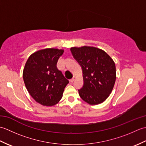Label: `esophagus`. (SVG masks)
<instances>
[{"instance_id":"34e87169","label":"esophagus","mask_w":146,"mask_h":146,"mask_svg":"<svg viewBox=\"0 0 146 146\" xmlns=\"http://www.w3.org/2000/svg\"><path fill=\"white\" fill-rule=\"evenodd\" d=\"M75 79H76V76H73V78L70 80V82H73L75 80Z\"/></svg>"}]
</instances>
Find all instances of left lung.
Returning <instances> with one entry per match:
<instances>
[{
    "label": "left lung",
    "mask_w": 146,
    "mask_h": 146,
    "mask_svg": "<svg viewBox=\"0 0 146 146\" xmlns=\"http://www.w3.org/2000/svg\"><path fill=\"white\" fill-rule=\"evenodd\" d=\"M82 66L83 86L78 90L82 100L90 105L104 102L111 94L116 80L114 61L106 52L91 46L70 49Z\"/></svg>",
    "instance_id": "obj_1"
}]
</instances>
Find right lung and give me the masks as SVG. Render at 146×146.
Listing matches in <instances>:
<instances>
[{"mask_svg": "<svg viewBox=\"0 0 146 146\" xmlns=\"http://www.w3.org/2000/svg\"><path fill=\"white\" fill-rule=\"evenodd\" d=\"M63 49L46 48L29 57L23 70L26 87L36 102L44 106H52L62 98L69 81L56 66Z\"/></svg>", "mask_w": 146, "mask_h": 146, "instance_id": "add662e5", "label": "right lung"}]
</instances>
